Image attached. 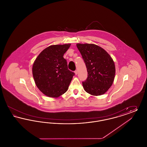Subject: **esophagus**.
I'll list each match as a JSON object with an SVG mask.
<instances>
[{"instance_id": "34e87169", "label": "esophagus", "mask_w": 147, "mask_h": 147, "mask_svg": "<svg viewBox=\"0 0 147 147\" xmlns=\"http://www.w3.org/2000/svg\"><path fill=\"white\" fill-rule=\"evenodd\" d=\"M74 73H75V74H76V75H77V74H78V71H77V70H76V71H74Z\"/></svg>"}]
</instances>
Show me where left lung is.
<instances>
[{
  "instance_id": "obj_1",
  "label": "left lung",
  "mask_w": 147,
  "mask_h": 147,
  "mask_svg": "<svg viewBox=\"0 0 147 147\" xmlns=\"http://www.w3.org/2000/svg\"><path fill=\"white\" fill-rule=\"evenodd\" d=\"M85 63L88 78L82 83L85 91L93 96L104 94L111 86L115 76V65L102 47L92 43H77Z\"/></svg>"
}]
</instances>
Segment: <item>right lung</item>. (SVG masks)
<instances>
[{
  "label": "right lung",
  "instance_id": "obj_1",
  "mask_svg": "<svg viewBox=\"0 0 147 147\" xmlns=\"http://www.w3.org/2000/svg\"><path fill=\"white\" fill-rule=\"evenodd\" d=\"M71 44L51 45L43 49L32 65L36 85L46 96L58 98L67 91L74 76L68 69L64 54Z\"/></svg>",
  "mask_w": 147,
  "mask_h": 147
}]
</instances>
